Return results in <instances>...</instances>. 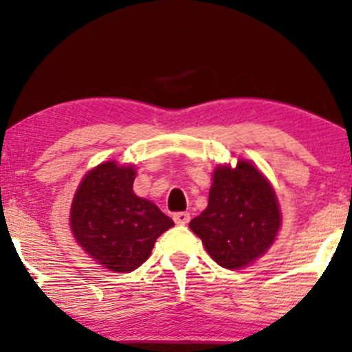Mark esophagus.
<instances>
[{
	"label": "esophagus",
	"mask_w": 352,
	"mask_h": 352,
	"mask_svg": "<svg viewBox=\"0 0 352 352\" xmlns=\"http://www.w3.org/2000/svg\"><path fill=\"white\" fill-rule=\"evenodd\" d=\"M188 220H190V214L188 212H177V214H173V222L177 226H185V223H188Z\"/></svg>",
	"instance_id": "esophagus-1"
}]
</instances>
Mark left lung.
I'll return each instance as SVG.
<instances>
[{
	"instance_id": "8db88e82",
	"label": "left lung",
	"mask_w": 352,
	"mask_h": 352,
	"mask_svg": "<svg viewBox=\"0 0 352 352\" xmlns=\"http://www.w3.org/2000/svg\"><path fill=\"white\" fill-rule=\"evenodd\" d=\"M280 212L270 184L249 162L219 167L206 210L190 220L192 232L226 269H241L272 245Z\"/></svg>"
}]
</instances>
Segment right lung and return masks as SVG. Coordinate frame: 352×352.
Here are the masks:
<instances>
[{"label":"right lung","mask_w":352,"mask_h":352,"mask_svg":"<svg viewBox=\"0 0 352 352\" xmlns=\"http://www.w3.org/2000/svg\"><path fill=\"white\" fill-rule=\"evenodd\" d=\"M133 167L105 162L88 172L73 199L69 226L78 244L115 272H130L173 227L155 204L133 194Z\"/></svg>","instance_id":"add662e5"}]
</instances>
